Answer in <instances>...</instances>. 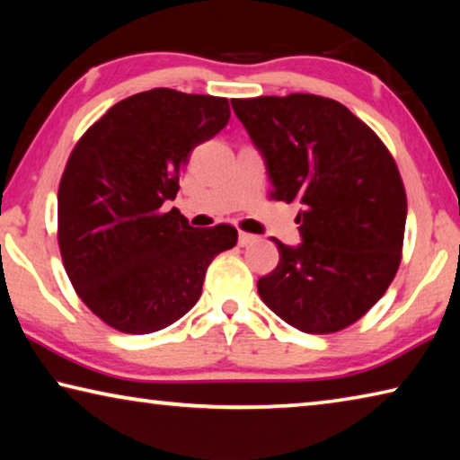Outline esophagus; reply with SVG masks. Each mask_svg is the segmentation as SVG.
Returning a JSON list of instances; mask_svg holds the SVG:
<instances>
[{
  "label": "esophagus",
  "instance_id": "1",
  "mask_svg": "<svg viewBox=\"0 0 460 460\" xmlns=\"http://www.w3.org/2000/svg\"><path fill=\"white\" fill-rule=\"evenodd\" d=\"M255 239H258V237L252 235V233H243V231L239 233V245H241V247H245V245H249V243H253Z\"/></svg>",
  "mask_w": 460,
  "mask_h": 460
}]
</instances>
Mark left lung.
I'll use <instances>...</instances> for the list:
<instances>
[{"label": "left lung", "mask_w": 460, "mask_h": 460, "mask_svg": "<svg viewBox=\"0 0 460 460\" xmlns=\"http://www.w3.org/2000/svg\"><path fill=\"white\" fill-rule=\"evenodd\" d=\"M274 192L300 202L298 245L274 239L279 263L258 279L270 310L310 334L367 313L400 268L408 202L384 142L339 101L294 93L233 99Z\"/></svg>", "instance_id": "1"}]
</instances>
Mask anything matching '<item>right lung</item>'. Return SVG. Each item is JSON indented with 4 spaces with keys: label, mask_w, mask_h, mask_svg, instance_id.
<instances>
[{
    "label": "right lung",
    "mask_w": 460,
    "mask_h": 460,
    "mask_svg": "<svg viewBox=\"0 0 460 460\" xmlns=\"http://www.w3.org/2000/svg\"><path fill=\"white\" fill-rule=\"evenodd\" d=\"M229 101L152 89L115 103L75 146L58 186V245L76 294L121 332L166 329L197 305L231 225L194 229L178 208L190 152L227 126Z\"/></svg>",
    "instance_id": "right-lung-1"
}]
</instances>
